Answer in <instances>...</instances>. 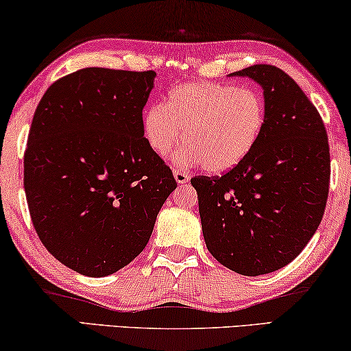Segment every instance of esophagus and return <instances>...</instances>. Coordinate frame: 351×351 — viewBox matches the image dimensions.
Returning a JSON list of instances; mask_svg holds the SVG:
<instances>
[{
	"mask_svg": "<svg viewBox=\"0 0 351 351\" xmlns=\"http://www.w3.org/2000/svg\"><path fill=\"white\" fill-rule=\"evenodd\" d=\"M173 175H175V180H176L178 184H184V182L189 181V175H187L186 171L173 170Z\"/></svg>",
	"mask_w": 351,
	"mask_h": 351,
	"instance_id": "obj_1",
	"label": "esophagus"
}]
</instances>
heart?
Here are the masks:
<instances>
[{
	"mask_svg": "<svg viewBox=\"0 0 351 351\" xmlns=\"http://www.w3.org/2000/svg\"><path fill=\"white\" fill-rule=\"evenodd\" d=\"M265 100L258 88L197 81L171 88L164 103L143 114V135L152 151L167 156L186 140L178 160L208 171L235 169L258 145L265 127Z\"/></svg>",
	"mask_w": 351,
	"mask_h": 351,
	"instance_id": "heart-1",
	"label": "heart"
}]
</instances>
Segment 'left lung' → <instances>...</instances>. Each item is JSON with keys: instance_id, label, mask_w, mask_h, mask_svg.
<instances>
[{"instance_id": "1", "label": "left lung", "mask_w": 351, "mask_h": 351, "mask_svg": "<svg viewBox=\"0 0 351 351\" xmlns=\"http://www.w3.org/2000/svg\"><path fill=\"white\" fill-rule=\"evenodd\" d=\"M248 76L264 88L267 117L258 145L223 176H194L206 248L246 276L288 265L322 223L330 156L322 116L293 77L274 65Z\"/></svg>"}]
</instances>
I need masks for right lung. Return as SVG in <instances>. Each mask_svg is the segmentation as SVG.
I'll list each match as a JSON object with an SVG mask.
<instances>
[{
	"instance_id": "obj_1",
	"label": "right lung",
	"mask_w": 351,
	"mask_h": 351,
	"mask_svg": "<svg viewBox=\"0 0 351 351\" xmlns=\"http://www.w3.org/2000/svg\"><path fill=\"white\" fill-rule=\"evenodd\" d=\"M156 71L84 68L34 111L23 187L34 230L75 272L106 276L145 250L176 180L143 135Z\"/></svg>"
}]
</instances>
